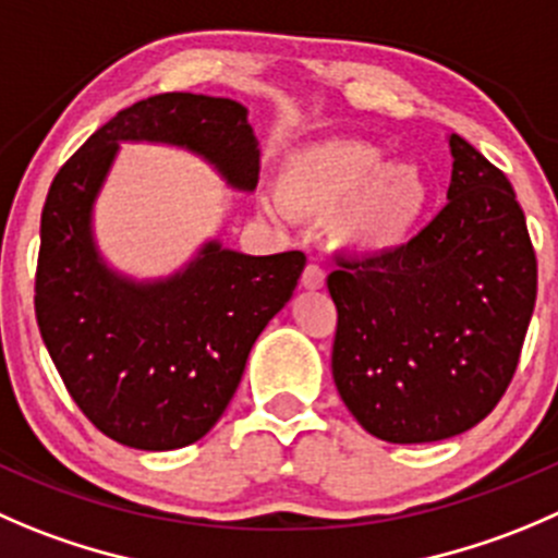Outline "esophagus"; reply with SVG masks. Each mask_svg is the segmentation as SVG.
<instances>
[{"label":"esophagus","instance_id":"obj_1","mask_svg":"<svg viewBox=\"0 0 558 558\" xmlns=\"http://www.w3.org/2000/svg\"><path fill=\"white\" fill-rule=\"evenodd\" d=\"M324 280H327V272H324L318 264H307L305 272H302V286L311 291H316V289H324Z\"/></svg>","mask_w":558,"mask_h":558}]
</instances>
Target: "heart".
<instances>
[{
  "label": "heart",
  "mask_w": 558,
  "mask_h": 558,
  "mask_svg": "<svg viewBox=\"0 0 558 558\" xmlns=\"http://www.w3.org/2000/svg\"><path fill=\"white\" fill-rule=\"evenodd\" d=\"M278 193L296 213L332 215L338 247L365 258L400 251L430 204L423 166L387 160L381 147L354 138L294 149L280 166ZM264 213L275 215L272 204L264 202Z\"/></svg>",
  "instance_id": "heart-1"
}]
</instances>
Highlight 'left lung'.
<instances>
[{
  "label": "left lung",
  "mask_w": 558,
  "mask_h": 558,
  "mask_svg": "<svg viewBox=\"0 0 558 558\" xmlns=\"http://www.w3.org/2000/svg\"><path fill=\"white\" fill-rule=\"evenodd\" d=\"M447 207L400 251L327 278L338 307L332 378L376 439L425 445L494 411L537 300V258L507 177L450 135Z\"/></svg>",
  "instance_id": "8db88e82"
}]
</instances>
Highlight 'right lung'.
Segmentation results:
<instances>
[{
	"mask_svg": "<svg viewBox=\"0 0 558 558\" xmlns=\"http://www.w3.org/2000/svg\"><path fill=\"white\" fill-rule=\"evenodd\" d=\"M122 142L193 153L240 193L258 182L247 108L166 92L119 111L59 169L40 218L35 313L70 398L108 439L147 452L209 434L240 387L247 354L291 300L305 253L247 256L209 240L169 278L108 267L92 215Z\"/></svg>",
	"mask_w": 558,
	"mask_h": 558,
	"instance_id": "1",
	"label": "right lung"
}]
</instances>
